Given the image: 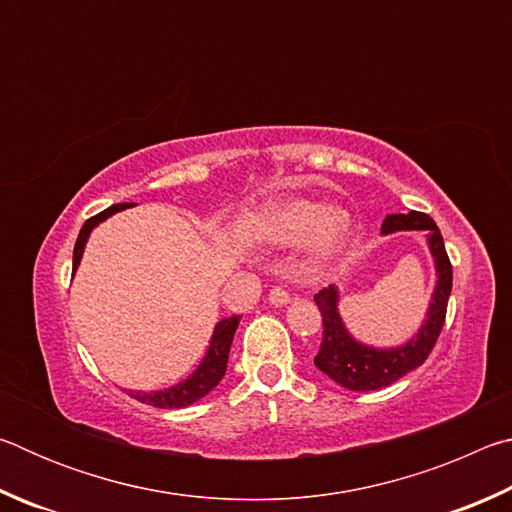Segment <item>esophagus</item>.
<instances>
[{
	"mask_svg": "<svg viewBox=\"0 0 512 512\" xmlns=\"http://www.w3.org/2000/svg\"><path fill=\"white\" fill-rule=\"evenodd\" d=\"M289 300H291V296H289L287 289L273 287L271 291H268V302H271V305H275V307H284Z\"/></svg>",
	"mask_w": 512,
	"mask_h": 512,
	"instance_id": "34e87169",
	"label": "esophagus"
}]
</instances>
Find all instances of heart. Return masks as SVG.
Returning a JSON list of instances; mask_svg holds the SVG:
<instances>
[{
    "instance_id": "obj_1",
    "label": "heart",
    "mask_w": 512,
    "mask_h": 512,
    "mask_svg": "<svg viewBox=\"0 0 512 512\" xmlns=\"http://www.w3.org/2000/svg\"><path fill=\"white\" fill-rule=\"evenodd\" d=\"M352 232L350 214L309 198H282L257 216L253 237L273 246H296L309 237L307 262L320 268L341 253Z\"/></svg>"
}]
</instances>
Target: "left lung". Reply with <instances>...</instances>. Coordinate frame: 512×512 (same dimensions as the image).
I'll list each match as a JSON object with an SVG mask.
<instances>
[{"label": "left lung", "instance_id": "8db88e82", "mask_svg": "<svg viewBox=\"0 0 512 512\" xmlns=\"http://www.w3.org/2000/svg\"><path fill=\"white\" fill-rule=\"evenodd\" d=\"M400 230H420L427 235L438 275L427 318L413 339L397 345V348H372V345L359 343L345 329L339 314V287L329 284L327 289L318 291L314 296L320 316H323V341H320L314 363L320 372H325L329 379H334L343 388H350V391H377V388L391 386L406 372L422 366L445 323L447 300L452 293V264H449L443 235H440L431 216L422 212L388 214L381 223V235H391V232Z\"/></svg>", "mask_w": 512, "mask_h": 512}]
</instances>
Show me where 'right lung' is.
<instances>
[{"mask_svg": "<svg viewBox=\"0 0 512 512\" xmlns=\"http://www.w3.org/2000/svg\"><path fill=\"white\" fill-rule=\"evenodd\" d=\"M126 207H131V203L110 205L108 210L99 212L97 216H92V219L83 223L79 239H76V244H74V273L81 264V257H83L85 244H88L90 232L97 228L101 221H106L108 216L126 210ZM239 320H241L239 316H230V318H223L216 323L210 348H207L201 366H198L185 381H180V384L171 386V388H164V391H151V393L128 391V395L135 397V400L142 404L158 406V409H183V406H189V404L201 400V397L210 393L225 375V368H228V357H230V345H232V339H235Z\"/></svg>", "mask_w": 512, "mask_h": 512, "instance_id": "right-lung-1", "label": "right lung"}]
</instances>
